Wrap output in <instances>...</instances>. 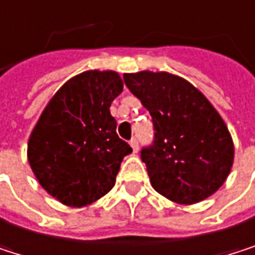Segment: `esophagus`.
Wrapping results in <instances>:
<instances>
[{
    "label": "esophagus",
    "instance_id": "34e87169",
    "mask_svg": "<svg viewBox=\"0 0 255 255\" xmlns=\"http://www.w3.org/2000/svg\"><path fill=\"white\" fill-rule=\"evenodd\" d=\"M130 145H131V148H133V151H134V152H137V151H139V140H137L136 137H133V139L130 140Z\"/></svg>",
    "mask_w": 255,
    "mask_h": 255
}]
</instances>
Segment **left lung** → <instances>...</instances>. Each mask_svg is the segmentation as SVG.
I'll list each match as a JSON object with an SVG mask.
<instances>
[{
    "mask_svg": "<svg viewBox=\"0 0 255 255\" xmlns=\"http://www.w3.org/2000/svg\"><path fill=\"white\" fill-rule=\"evenodd\" d=\"M124 82L152 116L155 137L140 157L154 190L179 205L212 196L235 158L232 136L215 107L188 80L166 71L125 73Z\"/></svg>",
    "mask_w": 255,
    "mask_h": 255,
    "instance_id": "left-lung-1",
    "label": "left lung"
}]
</instances>
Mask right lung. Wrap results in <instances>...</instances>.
<instances>
[{
  "label": "right lung",
  "mask_w": 255,
  "mask_h": 255,
  "mask_svg": "<svg viewBox=\"0 0 255 255\" xmlns=\"http://www.w3.org/2000/svg\"><path fill=\"white\" fill-rule=\"evenodd\" d=\"M124 83L116 71L89 70L67 80L40 115L28 161L40 185L62 205L82 208L107 194L133 152L118 137L112 101Z\"/></svg>",
  "instance_id": "right-lung-1"
}]
</instances>
